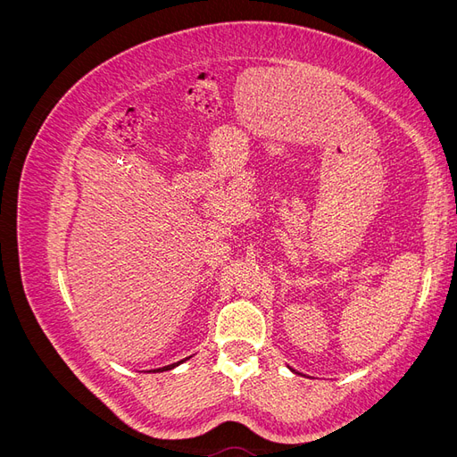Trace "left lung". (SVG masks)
Masks as SVG:
<instances>
[{
  "label": "left lung",
  "mask_w": 457,
  "mask_h": 457,
  "mask_svg": "<svg viewBox=\"0 0 457 457\" xmlns=\"http://www.w3.org/2000/svg\"><path fill=\"white\" fill-rule=\"evenodd\" d=\"M289 370H292V368H289ZM292 371H294V370H292Z\"/></svg>",
  "instance_id": "left-lung-1"
}]
</instances>
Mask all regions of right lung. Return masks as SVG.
Returning <instances> with one entry per match:
<instances>
[{
	"label": "right lung",
	"instance_id": "obj_1",
	"mask_svg": "<svg viewBox=\"0 0 457 457\" xmlns=\"http://www.w3.org/2000/svg\"><path fill=\"white\" fill-rule=\"evenodd\" d=\"M190 358V356H188ZM188 358H185V361H181V362H177V364H170V366H163V368H158V370H152V371H168V370H173L175 366H179V364H183V362H187L188 361Z\"/></svg>",
	"mask_w": 457,
	"mask_h": 457
}]
</instances>
